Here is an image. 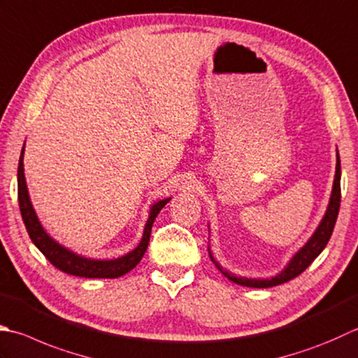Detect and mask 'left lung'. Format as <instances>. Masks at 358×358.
<instances>
[{
  "label": "left lung",
  "instance_id": "left-lung-1",
  "mask_svg": "<svg viewBox=\"0 0 358 358\" xmlns=\"http://www.w3.org/2000/svg\"><path fill=\"white\" fill-rule=\"evenodd\" d=\"M340 180H341V164H340V157H338V150H337V166H335V178H334V186H332V192H331V199H329V205L326 213L321 219L318 228L315 229V233L309 241L303 245L293 257L289 261V264L278 273V275L271 276V278H245V276H236L233 273L225 270L222 265L215 261L211 248L208 247L209 251V257L214 262V265L222 275H225L229 281H233L234 284H239L243 287H253V289H268V287H275L279 284H284L290 279L299 276L309 265L320 256L321 251L326 248V245L331 239L332 231L335 227V222H337L338 211H340V201H341V187H340Z\"/></svg>",
  "mask_w": 358,
  "mask_h": 358
}]
</instances>
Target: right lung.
<instances>
[{"instance_id": "add662e5", "label": "right lung", "mask_w": 358, "mask_h": 358, "mask_svg": "<svg viewBox=\"0 0 358 358\" xmlns=\"http://www.w3.org/2000/svg\"><path fill=\"white\" fill-rule=\"evenodd\" d=\"M23 158H24V145L23 149H21V155L18 161V173H17L20 213H21V217H23L24 227L27 229V234L31 237V241L34 242L35 247L45 255V257L54 265L55 268L62 270L63 273H68V275L80 276V278L115 279L125 275V273H129L130 270L136 267L145 253L147 245H149L153 222H155L161 209L171 201V197L164 200H158L150 206L149 219L145 222L143 237L135 250H131L127 255L116 259H90V257L74 253V251L68 250L66 247H63V245H60L57 241H54L52 237L46 233V229L40 223L37 213H35V209L31 203L29 191H27L26 177H24Z\"/></svg>"}]
</instances>
